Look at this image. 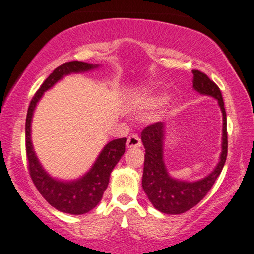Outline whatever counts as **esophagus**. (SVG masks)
Masks as SVG:
<instances>
[{"label": "esophagus", "instance_id": "obj_1", "mask_svg": "<svg viewBox=\"0 0 254 254\" xmlns=\"http://www.w3.org/2000/svg\"><path fill=\"white\" fill-rule=\"evenodd\" d=\"M141 139L139 136H137L136 134H133L130 135L129 137L127 139V147L128 148H139L141 147Z\"/></svg>", "mask_w": 254, "mask_h": 254}]
</instances>
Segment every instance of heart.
Returning a JSON list of instances; mask_svg holds the SVG:
<instances>
[{"label":"heart","mask_w":254,"mask_h":254,"mask_svg":"<svg viewBox=\"0 0 254 254\" xmlns=\"http://www.w3.org/2000/svg\"><path fill=\"white\" fill-rule=\"evenodd\" d=\"M167 99V95L162 93H147L141 97V103L147 107H154L162 104Z\"/></svg>","instance_id":"1"}]
</instances>
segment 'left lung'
<instances>
[{
	"label": "left lung",
	"mask_w": 254,
	"mask_h": 254,
	"mask_svg": "<svg viewBox=\"0 0 254 254\" xmlns=\"http://www.w3.org/2000/svg\"><path fill=\"white\" fill-rule=\"evenodd\" d=\"M192 87L199 94L217 99L223 113L222 153L219 162L212 173L202 180L189 181L176 180L168 173L163 160L166 124L155 123L146 127L141 134V140L146 149L142 176V188L148 199L159 211L167 215H180L197 205L219 176L228 155V131H226V112L224 108L222 92L210 80L205 73L192 70Z\"/></svg>",
	"instance_id": "left-lung-1"
}]
</instances>
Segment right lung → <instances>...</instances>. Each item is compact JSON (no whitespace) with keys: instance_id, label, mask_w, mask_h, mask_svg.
<instances>
[{"instance_id":"1","label":"right lung","mask_w":254,"mask_h":254,"mask_svg":"<svg viewBox=\"0 0 254 254\" xmlns=\"http://www.w3.org/2000/svg\"><path fill=\"white\" fill-rule=\"evenodd\" d=\"M97 67H99L98 64H90L85 62L73 61L64 63L45 79L32 98L26 114L25 149L32 182L39 193L51 206L70 215H84L98 205L110 182L112 170L124 155L126 137L110 141L100 151L91 169L81 177L73 181H61L54 179L45 171L36 155L31 141L32 115L44 92L50 90L65 75L83 73Z\"/></svg>"}]
</instances>
